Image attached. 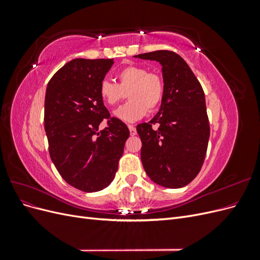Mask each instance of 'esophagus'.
<instances>
[{
  "mask_svg": "<svg viewBox=\"0 0 260 260\" xmlns=\"http://www.w3.org/2000/svg\"><path fill=\"white\" fill-rule=\"evenodd\" d=\"M129 130H130V135L131 136H136L137 135V129L133 127V125H129Z\"/></svg>",
  "mask_w": 260,
  "mask_h": 260,
  "instance_id": "obj_1",
  "label": "esophagus"
}]
</instances>
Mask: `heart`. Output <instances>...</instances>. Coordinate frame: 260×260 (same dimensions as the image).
Wrapping results in <instances>:
<instances>
[{
  "label": "heart",
  "mask_w": 260,
  "mask_h": 260,
  "mask_svg": "<svg viewBox=\"0 0 260 260\" xmlns=\"http://www.w3.org/2000/svg\"><path fill=\"white\" fill-rule=\"evenodd\" d=\"M118 82L104 79L99 85V94L107 106H116L127 98L130 99L115 112L122 121L133 122L143 118L147 112L159 107L165 95V81L161 75L148 72L141 66H125L117 73Z\"/></svg>",
  "instance_id": "heart-1"
}]
</instances>
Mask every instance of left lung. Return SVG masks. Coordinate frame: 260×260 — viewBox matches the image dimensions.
Masks as SVG:
<instances>
[{
  "label": "left lung",
  "mask_w": 260,
  "mask_h": 260,
  "mask_svg": "<svg viewBox=\"0 0 260 260\" xmlns=\"http://www.w3.org/2000/svg\"><path fill=\"white\" fill-rule=\"evenodd\" d=\"M162 66L165 95L159 112L137 125L147 176L166 187H182L199 175L210 135L205 94L185 60L167 50L136 55ZM154 124L159 128L154 129Z\"/></svg>",
  "instance_id": "8db88e82"
}]
</instances>
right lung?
<instances>
[{
  "label": "right lung",
  "mask_w": 260,
  "mask_h": 260,
  "mask_svg": "<svg viewBox=\"0 0 260 260\" xmlns=\"http://www.w3.org/2000/svg\"><path fill=\"white\" fill-rule=\"evenodd\" d=\"M113 64V58L73 59L52 77L46 89L44 129L51 159L61 178L83 192L111 184L130 136L99 94ZM104 120L108 127L98 132Z\"/></svg>",
  "instance_id": "obj_1"
}]
</instances>
